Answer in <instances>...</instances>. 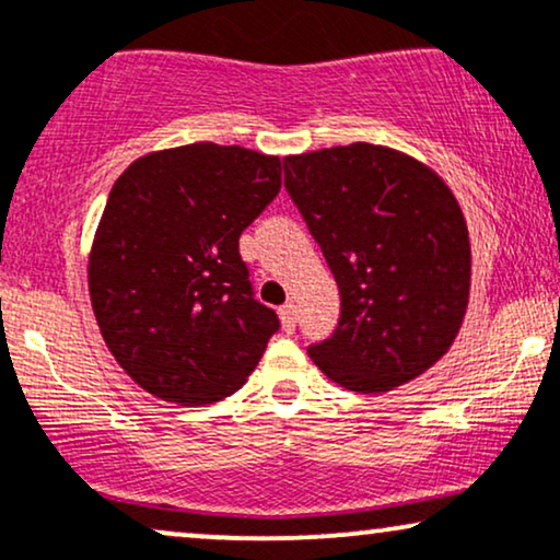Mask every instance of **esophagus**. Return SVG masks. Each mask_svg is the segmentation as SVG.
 Returning a JSON list of instances; mask_svg holds the SVG:
<instances>
[{
  "label": "esophagus",
  "mask_w": 560,
  "mask_h": 560,
  "mask_svg": "<svg viewBox=\"0 0 560 560\" xmlns=\"http://www.w3.org/2000/svg\"><path fill=\"white\" fill-rule=\"evenodd\" d=\"M279 315H281V326H284V331L292 334L294 328H298V305H294V302H287V305L279 310Z\"/></svg>",
  "instance_id": "esophagus-1"
}]
</instances>
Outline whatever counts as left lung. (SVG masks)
Here are the masks:
<instances>
[{"mask_svg":"<svg viewBox=\"0 0 560 560\" xmlns=\"http://www.w3.org/2000/svg\"><path fill=\"white\" fill-rule=\"evenodd\" d=\"M284 187L339 287L341 313L310 357L339 386L417 378L459 334L469 300L462 208L420 161L352 143L284 159Z\"/></svg>","mask_w":560,"mask_h":560,"instance_id":"left-lung-1","label":"left lung"}]
</instances>
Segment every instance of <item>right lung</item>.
Here are the masks:
<instances>
[{
  "label": "right lung",
  "instance_id": "right-lung-1",
  "mask_svg": "<svg viewBox=\"0 0 560 560\" xmlns=\"http://www.w3.org/2000/svg\"><path fill=\"white\" fill-rule=\"evenodd\" d=\"M281 190V161L240 145L148 153L114 182L88 262L106 347L148 394L200 407L234 394L279 331L240 234Z\"/></svg>",
  "mask_w": 560,
  "mask_h": 560
}]
</instances>
